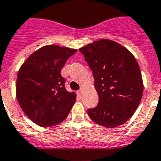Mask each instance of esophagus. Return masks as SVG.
I'll use <instances>...</instances> for the list:
<instances>
[{"instance_id":"obj_1","label":"esophagus","mask_w":161,"mask_h":161,"mask_svg":"<svg viewBox=\"0 0 161 161\" xmlns=\"http://www.w3.org/2000/svg\"><path fill=\"white\" fill-rule=\"evenodd\" d=\"M77 93H78V95H80H80L82 94V89L79 90V91H78V92H77Z\"/></svg>"}]
</instances>
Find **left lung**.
I'll return each instance as SVG.
<instances>
[{"mask_svg":"<svg viewBox=\"0 0 161 161\" xmlns=\"http://www.w3.org/2000/svg\"><path fill=\"white\" fill-rule=\"evenodd\" d=\"M92 69L99 103L87 113L106 128L126 123L141 101L144 84L139 65L125 47L110 39H100L79 49Z\"/></svg>","mask_w":161,"mask_h":161,"instance_id":"1","label":"left lung"}]
</instances>
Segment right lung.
<instances>
[{"instance_id":"1","label":"right lung","mask_w":161,"mask_h":161,"mask_svg":"<svg viewBox=\"0 0 161 161\" xmlns=\"http://www.w3.org/2000/svg\"><path fill=\"white\" fill-rule=\"evenodd\" d=\"M76 49L55 44L36 50L20 67L16 95L20 107L33 123L52 127L62 123L76 100L67 92L61 69Z\"/></svg>"}]
</instances>
